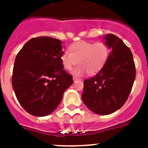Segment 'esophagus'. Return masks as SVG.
Here are the masks:
<instances>
[{
	"instance_id": "obj_1",
	"label": "esophagus",
	"mask_w": 148,
	"mask_h": 148,
	"mask_svg": "<svg viewBox=\"0 0 148 148\" xmlns=\"http://www.w3.org/2000/svg\"><path fill=\"white\" fill-rule=\"evenodd\" d=\"M78 81H81L80 78H75V77H73V82H78Z\"/></svg>"
}]
</instances>
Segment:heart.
Returning <instances> with one entry per match:
<instances>
[{
	"mask_svg": "<svg viewBox=\"0 0 148 148\" xmlns=\"http://www.w3.org/2000/svg\"><path fill=\"white\" fill-rule=\"evenodd\" d=\"M70 51H63L61 62L65 70H70L78 62L73 74L81 76L88 73L90 75L97 73L102 69L109 58L110 49L104 42H90L79 40L70 47Z\"/></svg>",
	"mask_w": 148,
	"mask_h": 148,
	"instance_id": "heart-1",
	"label": "heart"
}]
</instances>
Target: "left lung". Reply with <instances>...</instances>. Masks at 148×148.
Returning <instances> with one entry per match:
<instances>
[{
    "instance_id": "left-lung-1",
    "label": "left lung",
    "mask_w": 148,
    "mask_h": 148,
    "mask_svg": "<svg viewBox=\"0 0 148 148\" xmlns=\"http://www.w3.org/2000/svg\"><path fill=\"white\" fill-rule=\"evenodd\" d=\"M111 49L108 61L94 77L84 81L82 99L95 114L109 115L124 105L136 78L133 54L122 40L113 34L103 38Z\"/></svg>"
}]
</instances>
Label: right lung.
I'll use <instances>...</instances> for the list:
<instances>
[{"instance_id": "right-lung-1", "label": "right lung", "mask_w": 148, "mask_h": 148, "mask_svg": "<svg viewBox=\"0 0 148 148\" xmlns=\"http://www.w3.org/2000/svg\"><path fill=\"white\" fill-rule=\"evenodd\" d=\"M62 41L42 36L28 40L15 60L12 84L18 102L35 116L52 113L73 83L61 62Z\"/></svg>"}]
</instances>
